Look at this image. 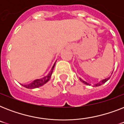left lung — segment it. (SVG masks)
<instances>
[{"label": "left lung", "instance_id": "left-lung-1", "mask_svg": "<svg viewBox=\"0 0 124 124\" xmlns=\"http://www.w3.org/2000/svg\"><path fill=\"white\" fill-rule=\"evenodd\" d=\"M109 78H110V77H108V78H105V79L102 80H101V81H100V82H98V83H97V84H94V86H95V87L100 86V85H101L103 84H104V83H106V82L108 81V80L109 79ZM79 79H80V81L82 82H83V83H84V84H85L89 85V83L86 82L84 81V80H83L82 79V78H79Z\"/></svg>", "mask_w": 124, "mask_h": 124}]
</instances>
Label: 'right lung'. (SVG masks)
I'll use <instances>...</instances> for the list:
<instances>
[{
    "instance_id": "obj_1",
    "label": "right lung",
    "mask_w": 124,
    "mask_h": 124,
    "mask_svg": "<svg viewBox=\"0 0 124 124\" xmlns=\"http://www.w3.org/2000/svg\"><path fill=\"white\" fill-rule=\"evenodd\" d=\"M54 65H55V63L54 64L53 66L52 67V69L51 70V71L48 73V75L42 78H40V79H36L35 80L32 82L31 83H30L29 84H26V85H22V86L25 87L26 88L28 89H35L37 88V87H39L42 86L44 84H45L46 83H47V82L49 80L51 77V75H52L53 71V69H54Z\"/></svg>"
}]
</instances>
